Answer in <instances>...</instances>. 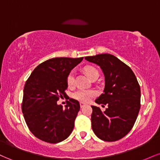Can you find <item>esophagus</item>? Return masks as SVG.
<instances>
[{
    "label": "esophagus",
    "mask_w": 160,
    "mask_h": 160,
    "mask_svg": "<svg viewBox=\"0 0 160 160\" xmlns=\"http://www.w3.org/2000/svg\"><path fill=\"white\" fill-rule=\"evenodd\" d=\"M80 108H83L84 106L86 105V104L83 103V102H80Z\"/></svg>",
    "instance_id": "34e87169"
}]
</instances>
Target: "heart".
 Returning <instances> with one entry per match:
<instances>
[{"label": "heart", "instance_id": "1", "mask_svg": "<svg viewBox=\"0 0 160 160\" xmlns=\"http://www.w3.org/2000/svg\"><path fill=\"white\" fill-rule=\"evenodd\" d=\"M86 74L89 79H92L94 77L98 76V71L92 66H85L83 68ZM67 85L69 88L73 87L74 86V71H71L67 76ZM97 95V92L92 89H79L74 93L73 97L76 100L80 101L81 102H88L92 98H94Z\"/></svg>", "mask_w": 160, "mask_h": 160}]
</instances>
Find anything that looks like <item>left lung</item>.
I'll return each instance as SVG.
<instances>
[{"label": "left lung", "mask_w": 160, "mask_h": 160, "mask_svg": "<svg viewBox=\"0 0 160 160\" xmlns=\"http://www.w3.org/2000/svg\"><path fill=\"white\" fill-rule=\"evenodd\" d=\"M88 62L102 68L105 86L95 102L108 104L102 111L92 106V128L96 136L105 141H115L126 136L133 127L141 108V89L132 69L113 55L86 56ZM104 107V105H102Z\"/></svg>", "instance_id": "obj_1"}]
</instances>
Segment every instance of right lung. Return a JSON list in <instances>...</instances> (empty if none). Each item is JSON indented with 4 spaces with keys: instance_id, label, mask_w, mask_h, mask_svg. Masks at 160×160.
Returning <instances> with one entry per match:
<instances>
[{
    "instance_id": "1",
    "label": "right lung",
    "mask_w": 160,
    "mask_h": 160,
    "mask_svg": "<svg viewBox=\"0 0 160 160\" xmlns=\"http://www.w3.org/2000/svg\"><path fill=\"white\" fill-rule=\"evenodd\" d=\"M82 58L47 60L36 67L25 82L22 111L28 127L41 141L56 144L72 132L80 103L70 98L63 108L57 101L67 95L68 74Z\"/></svg>"
}]
</instances>
